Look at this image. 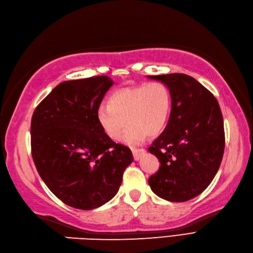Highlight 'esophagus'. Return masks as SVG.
<instances>
[{
    "mask_svg": "<svg viewBox=\"0 0 253 253\" xmlns=\"http://www.w3.org/2000/svg\"><path fill=\"white\" fill-rule=\"evenodd\" d=\"M131 152L133 155V159L135 161L140 160L142 158V156L145 154V150H143V148H132Z\"/></svg>",
    "mask_w": 253,
    "mask_h": 253,
    "instance_id": "34e87169",
    "label": "esophagus"
}]
</instances>
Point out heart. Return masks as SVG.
Here are the masks:
<instances>
[{"label":"heart","mask_w":253,"mask_h":253,"mask_svg":"<svg viewBox=\"0 0 253 253\" xmlns=\"http://www.w3.org/2000/svg\"><path fill=\"white\" fill-rule=\"evenodd\" d=\"M171 94L164 83L152 82L124 87L114 92L108 100V108L100 107L97 121L109 138L128 145L143 142L146 135H157L166 127L171 113Z\"/></svg>","instance_id":"heart-1"}]
</instances>
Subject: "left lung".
<instances>
[{
  "mask_svg": "<svg viewBox=\"0 0 253 253\" xmlns=\"http://www.w3.org/2000/svg\"><path fill=\"white\" fill-rule=\"evenodd\" d=\"M169 88L168 124L148 147L161 167L148 178L155 194L185 202L203 192L215 177L224 152L221 110L213 95L185 74L147 76Z\"/></svg>",
  "mask_w": 253,
  "mask_h": 253,
  "instance_id": "8db88e82",
  "label": "left lung"
}]
</instances>
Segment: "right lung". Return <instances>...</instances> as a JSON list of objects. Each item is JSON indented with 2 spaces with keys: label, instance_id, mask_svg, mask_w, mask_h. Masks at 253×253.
<instances>
[{
  "label": "right lung",
  "instance_id": "right-lung-1",
  "mask_svg": "<svg viewBox=\"0 0 253 253\" xmlns=\"http://www.w3.org/2000/svg\"><path fill=\"white\" fill-rule=\"evenodd\" d=\"M113 83L107 76L64 81L32 116L36 169L54 196L78 210H94L109 202L133 161L130 150L114 143L97 121Z\"/></svg>",
  "mask_w": 253,
  "mask_h": 253
}]
</instances>
